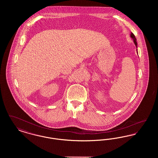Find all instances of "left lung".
I'll return each mask as SVG.
<instances>
[{
	"label": "left lung",
	"instance_id": "left-lung-1",
	"mask_svg": "<svg viewBox=\"0 0 158 158\" xmlns=\"http://www.w3.org/2000/svg\"><path fill=\"white\" fill-rule=\"evenodd\" d=\"M130 37L132 38L133 39V41H134V43H135V47H137V42H136V38H135V35L131 32V34H130Z\"/></svg>",
	"mask_w": 158,
	"mask_h": 158
}]
</instances>
